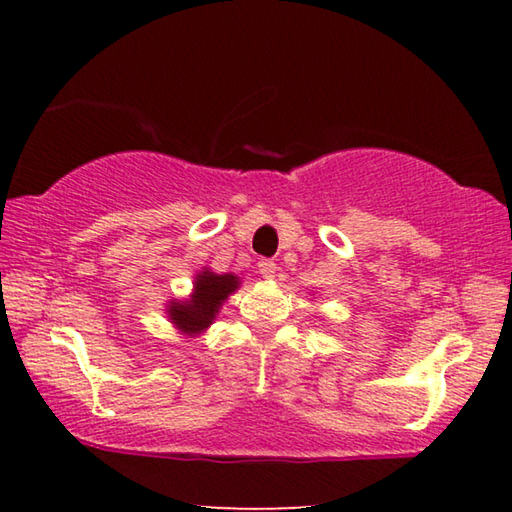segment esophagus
I'll list each match as a JSON object with an SVG mask.
<instances>
[{"instance_id":"34e87169","label":"esophagus","mask_w":512,"mask_h":512,"mask_svg":"<svg viewBox=\"0 0 512 512\" xmlns=\"http://www.w3.org/2000/svg\"><path fill=\"white\" fill-rule=\"evenodd\" d=\"M275 271H277V266H275V262H271V259H262V262L257 264V273L262 275L264 280H273Z\"/></svg>"}]
</instances>
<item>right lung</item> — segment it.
<instances>
[{"label":"right lung","mask_w":512,"mask_h":512,"mask_svg":"<svg viewBox=\"0 0 512 512\" xmlns=\"http://www.w3.org/2000/svg\"><path fill=\"white\" fill-rule=\"evenodd\" d=\"M241 287L239 275L235 273H214L210 268H203L194 275V287L187 298H173L167 305L169 323L178 329L180 334L196 339L207 327H210L223 302Z\"/></svg>","instance_id":"1"}]
</instances>
